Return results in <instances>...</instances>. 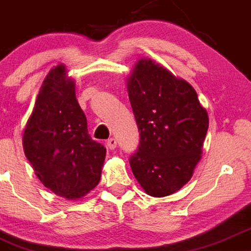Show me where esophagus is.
<instances>
[{
	"label": "esophagus",
	"mask_w": 251,
	"mask_h": 251,
	"mask_svg": "<svg viewBox=\"0 0 251 251\" xmlns=\"http://www.w3.org/2000/svg\"><path fill=\"white\" fill-rule=\"evenodd\" d=\"M106 146H108L109 149H111V151H114L115 148H116L117 146V141L116 139H114V137H111V139H109L106 141Z\"/></svg>",
	"instance_id": "1"
}]
</instances>
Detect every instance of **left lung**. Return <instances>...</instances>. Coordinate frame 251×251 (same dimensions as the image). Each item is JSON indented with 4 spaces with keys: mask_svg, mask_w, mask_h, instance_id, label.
Instances as JSON below:
<instances>
[{
    "mask_svg": "<svg viewBox=\"0 0 251 251\" xmlns=\"http://www.w3.org/2000/svg\"><path fill=\"white\" fill-rule=\"evenodd\" d=\"M128 94L140 131L131 171L149 196H170L191 179L201 160L207 112L190 84L147 59L135 66Z\"/></svg>",
    "mask_w": 251,
    "mask_h": 251,
    "instance_id": "8db88e82",
    "label": "left lung"
}]
</instances>
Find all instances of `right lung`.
I'll list each match as a JSON object with an SVG mask.
<instances>
[{
	"label": "right lung",
	"mask_w": 251,
	"mask_h": 251,
	"mask_svg": "<svg viewBox=\"0 0 251 251\" xmlns=\"http://www.w3.org/2000/svg\"><path fill=\"white\" fill-rule=\"evenodd\" d=\"M63 65L50 71L24 133V149L40 181L58 196L78 199L98 185L106 149L92 140L75 83Z\"/></svg>",
	"instance_id": "obj_1"
}]
</instances>
